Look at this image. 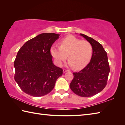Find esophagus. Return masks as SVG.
Segmentation results:
<instances>
[{"instance_id": "1", "label": "esophagus", "mask_w": 125, "mask_h": 125, "mask_svg": "<svg viewBox=\"0 0 125 125\" xmlns=\"http://www.w3.org/2000/svg\"><path fill=\"white\" fill-rule=\"evenodd\" d=\"M69 70H67V69H63V72L64 73H66V72H67V71H68Z\"/></svg>"}]
</instances>
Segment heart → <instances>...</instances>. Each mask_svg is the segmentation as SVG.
<instances>
[{"label":"heart","instance_id":"heart-1","mask_svg":"<svg viewBox=\"0 0 125 125\" xmlns=\"http://www.w3.org/2000/svg\"><path fill=\"white\" fill-rule=\"evenodd\" d=\"M60 46H52L50 53L57 65H62L69 59L68 64L76 69H81L88 64L92 55V47L89 42L69 36L61 40Z\"/></svg>","mask_w":125,"mask_h":125}]
</instances>
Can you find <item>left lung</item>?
Listing matches in <instances>:
<instances>
[{
	"instance_id": "left-lung-1",
	"label": "left lung",
	"mask_w": 125,
	"mask_h": 125,
	"mask_svg": "<svg viewBox=\"0 0 125 125\" xmlns=\"http://www.w3.org/2000/svg\"><path fill=\"white\" fill-rule=\"evenodd\" d=\"M80 35L92 45V55L90 63L83 69L73 73V78L70 87L79 96L90 97L98 94L105 88L110 69L107 53L102 45L86 35Z\"/></svg>"
}]
</instances>
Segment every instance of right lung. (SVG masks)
<instances>
[{
	"label": "right lung",
	"instance_id": "1",
	"mask_svg": "<svg viewBox=\"0 0 125 125\" xmlns=\"http://www.w3.org/2000/svg\"><path fill=\"white\" fill-rule=\"evenodd\" d=\"M59 34L42 33L27 41L18 52L14 62V79L26 94L46 95L54 89L63 69L52 63L50 48Z\"/></svg>",
	"mask_w": 125,
	"mask_h": 125
}]
</instances>
